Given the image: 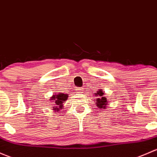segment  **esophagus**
<instances>
[{
  "label": "esophagus",
  "instance_id": "34e87169",
  "mask_svg": "<svg viewBox=\"0 0 157 157\" xmlns=\"http://www.w3.org/2000/svg\"><path fill=\"white\" fill-rule=\"evenodd\" d=\"M77 92H83V89H82V88H78V89H77Z\"/></svg>",
  "mask_w": 157,
  "mask_h": 157
}]
</instances>
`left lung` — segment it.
<instances>
[{"label": "left lung", "instance_id": "1", "mask_svg": "<svg viewBox=\"0 0 157 157\" xmlns=\"http://www.w3.org/2000/svg\"><path fill=\"white\" fill-rule=\"evenodd\" d=\"M96 98H95V105L100 109H106L108 106L109 101L107 99V97L105 96V92L102 90H98V91L95 93Z\"/></svg>", "mask_w": 157, "mask_h": 157}]
</instances>
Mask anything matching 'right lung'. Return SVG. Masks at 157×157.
Instances as JSON below:
<instances>
[{"label": "right lung", "mask_w": 157, "mask_h": 157, "mask_svg": "<svg viewBox=\"0 0 157 157\" xmlns=\"http://www.w3.org/2000/svg\"><path fill=\"white\" fill-rule=\"evenodd\" d=\"M68 98V94H65L62 93V92H59L57 94H53V95L50 97L51 101L52 102V105H54L52 107V110L55 112H59L60 110V109H63V103Z\"/></svg>", "instance_id": "obj_1"}]
</instances>
